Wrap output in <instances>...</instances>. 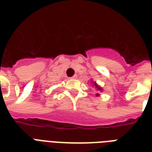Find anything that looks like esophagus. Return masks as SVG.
Returning <instances> with one entry per match:
<instances>
[{"label":"esophagus","mask_w":152,"mask_h":152,"mask_svg":"<svg viewBox=\"0 0 152 152\" xmlns=\"http://www.w3.org/2000/svg\"><path fill=\"white\" fill-rule=\"evenodd\" d=\"M70 78H71V79H75V78H77V75H74V76L70 77Z\"/></svg>","instance_id":"esophagus-1"}]
</instances>
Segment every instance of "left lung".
<instances>
[{"label": "left lung", "mask_w": 152, "mask_h": 152, "mask_svg": "<svg viewBox=\"0 0 152 152\" xmlns=\"http://www.w3.org/2000/svg\"><path fill=\"white\" fill-rule=\"evenodd\" d=\"M94 85H95V87L97 88V89H99V90H101V88H100V87H99V86H97V85L96 83H94Z\"/></svg>", "instance_id": "obj_1"}]
</instances>
